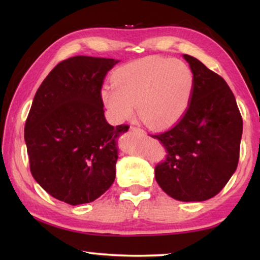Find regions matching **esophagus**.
<instances>
[{
    "instance_id": "1",
    "label": "esophagus",
    "mask_w": 260,
    "mask_h": 260,
    "mask_svg": "<svg viewBox=\"0 0 260 260\" xmlns=\"http://www.w3.org/2000/svg\"><path fill=\"white\" fill-rule=\"evenodd\" d=\"M130 130L134 131V133H136V134L144 135V131L142 130V129H140V127H137V126H130Z\"/></svg>"
}]
</instances>
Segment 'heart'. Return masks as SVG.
<instances>
[{
	"label": "heart",
	"instance_id": "heart-1",
	"mask_svg": "<svg viewBox=\"0 0 260 260\" xmlns=\"http://www.w3.org/2000/svg\"><path fill=\"white\" fill-rule=\"evenodd\" d=\"M113 85L101 90L103 104L116 122L138 116L151 129H168L189 108L194 93V73L181 60L148 56L118 67Z\"/></svg>",
	"mask_w": 260,
	"mask_h": 260
}]
</instances>
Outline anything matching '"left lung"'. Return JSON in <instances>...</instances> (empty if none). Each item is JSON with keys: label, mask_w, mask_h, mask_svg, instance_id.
I'll use <instances>...</instances> for the list:
<instances>
[{"label": "left lung", "mask_w": 260, "mask_h": 260, "mask_svg": "<svg viewBox=\"0 0 260 260\" xmlns=\"http://www.w3.org/2000/svg\"><path fill=\"white\" fill-rule=\"evenodd\" d=\"M194 73V93L184 116L169 130L150 135L166 149L155 179L179 201L208 200L226 186L239 162L243 118L222 77L184 54Z\"/></svg>", "instance_id": "8db88e82"}]
</instances>
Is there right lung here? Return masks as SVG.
<instances>
[{"instance_id":"obj_1","label":"right lung","mask_w":260,"mask_h":260,"mask_svg":"<svg viewBox=\"0 0 260 260\" xmlns=\"http://www.w3.org/2000/svg\"><path fill=\"white\" fill-rule=\"evenodd\" d=\"M115 59L78 55L59 62L35 93L24 125L30 173L53 198L76 206L111 187L116 138L129 129L106 122L101 90Z\"/></svg>"}]
</instances>
